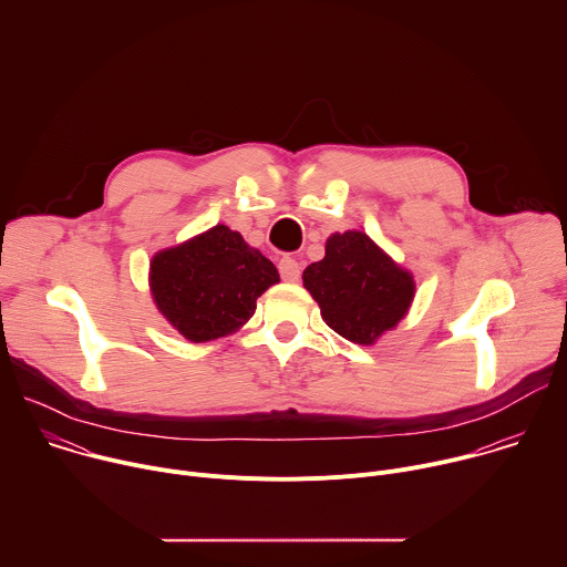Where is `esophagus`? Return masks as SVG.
Masks as SVG:
<instances>
[{
    "instance_id": "1",
    "label": "esophagus",
    "mask_w": 567,
    "mask_h": 567,
    "mask_svg": "<svg viewBox=\"0 0 567 567\" xmlns=\"http://www.w3.org/2000/svg\"><path fill=\"white\" fill-rule=\"evenodd\" d=\"M278 269H280V276H282V280L285 282H298L300 280V262L298 260H293V258H282L280 260V265H278Z\"/></svg>"
}]
</instances>
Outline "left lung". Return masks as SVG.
Returning <instances> with one entry per match:
<instances>
[{"label":"left lung","instance_id":"left-lung-1","mask_svg":"<svg viewBox=\"0 0 567 567\" xmlns=\"http://www.w3.org/2000/svg\"><path fill=\"white\" fill-rule=\"evenodd\" d=\"M302 285L320 316L343 339L374 346L406 318L415 278L396 265L363 230L332 233L326 258L302 271Z\"/></svg>","mask_w":567,"mask_h":567}]
</instances>
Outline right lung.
Wrapping results in <instances>:
<instances>
[{
  "label": "right lung",
  "mask_w": 567,
  "mask_h": 567,
  "mask_svg": "<svg viewBox=\"0 0 567 567\" xmlns=\"http://www.w3.org/2000/svg\"><path fill=\"white\" fill-rule=\"evenodd\" d=\"M150 293L171 326L190 343L237 332L278 269L245 237L217 224L150 260Z\"/></svg>",
  "instance_id": "add662e5"
}]
</instances>
